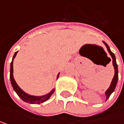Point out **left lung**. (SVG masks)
Returning <instances> with one entry per match:
<instances>
[{
  "label": "left lung",
  "mask_w": 124,
  "mask_h": 124,
  "mask_svg": "<svg viewBox=\"0 0 124 124\" xmlns=\"http://www.w3.org/2000/svg\"><path fill=\"white\" fill-rule=\"evenodd\" d=\"M103 44H105V46H107V50L108 52H109L110 55H111V57L112 58V63H113V66H114V68H115V75H114V78L112 79V81L111 83V85L109 87V89L107 90L106 92V96H107V100L109 98L110 95L112 93V92H114L115 87H116V85H117V79H118V71H117V63H116V60H115V54L114 53H112L109 47V46L107 45V43H105L103 42Z\"/></svg>",
  "instance_id": "1"
}]
</instances>
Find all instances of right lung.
Instances as JSON below:
<instances>
[{
  "instance_id": "obj_1",
  "label": "right lung",
  "mask_w": 124,
  "mask_h": 124,
  "mask_svg": "<svg viewBox=\"0 0 124 124\" xmlns=\"http://www.w3.org/2000/svg\"><path fill=\"white\" fill-rule=\"evenodd\" d=\"M17 53V52H16L15 53L14 56H13V58H12V61L11 64H10V80H11V84H12V86L14 90L15 91V92L17 94V95L19 96L23 101H25L26 103H29L39 104V103H41L43 102L47 101L51 97V95L54 93V89H52L49 92V93H48L46 95L41 96V97H36V96H32V95H29L26 94V92H24L19 86H18V85L15 82V80L14 79V77H13V60L15 58ZM58 76H59V75H58Z\"/></svg>"
}]
</instances>
